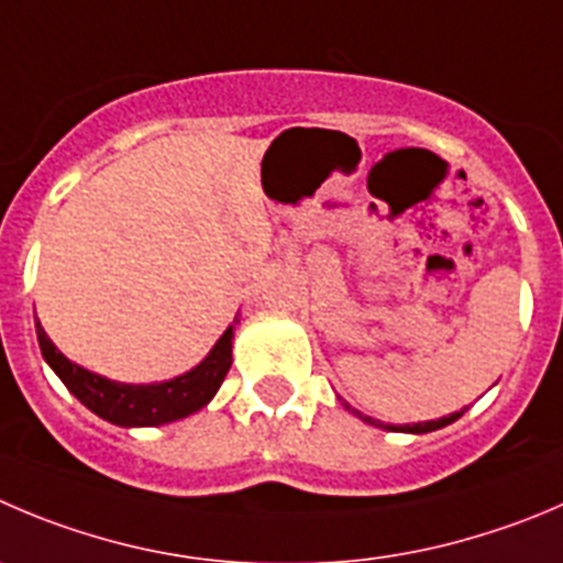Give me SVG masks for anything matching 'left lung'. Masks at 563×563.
I'll use <instances>...</instances> for the list:
<instances>
[{
  "label": "left lung",
  "mask_w": 563,
  "mask_h": 563,
  "mask_svg": "<svg viewBox=\"0 0 563 563\" xmlns=\"http://www.w3.org/2000/svg\"><path fill=\"white\" fill-rule=\"evenodd\" d=\"M345 409L347 411H353V415L356 417H362V420L365 422H371V426H378L382 428V422L378 420H373V417H365L362 415V411H356L353 409V406H347L345 404ZM459 417H462V411H453V415H448V417H439V420H428V422H411V426H387L389 431H409V433H428V431H437V428H442V426H451L453 420H459Z\"/></svg>",
  "instance_id": "1"
}]
</instances>
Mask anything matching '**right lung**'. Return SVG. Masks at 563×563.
Instances as JSON below:
<instances>
[{
    "instance_id": "right-lung-1",
    "label": "right lung",
    "mask_w": 563,
    "mask_h": 563,
    "mask_svg": "<svg viewBox=\"0 0 563 563\" xmlns=\"http://www.w3.org/2000/svg\"><path fill=\"white\" fill-rule=\"evenodd\" d=\"M37 345L52 365V371L60 376L68 393L88 406L93 415L104 417L115 426H163V422L181 420L192 415L201 406L212 400L218 387L227 378L232 367V325L223 331L221 340L210 351V356L190 373L179 378H170L163 384H118L110 378H101L85 367L74 365L55 347V342L46 336L44 325L35 323Z\"/></svg>"
}]
</instances>
